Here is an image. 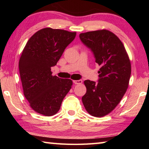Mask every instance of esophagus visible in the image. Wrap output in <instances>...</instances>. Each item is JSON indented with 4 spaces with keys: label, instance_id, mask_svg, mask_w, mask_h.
I'll use <instances>...</instances> for the list:
<instances>
[{
    "label": "esophagus",
    "instance_id": "1",
    "mask_svg": "<svg viewBox=\"0 0 149 149\" xmlns=\"http://www.w3.org/2000/svg\"><path fill=\"white\" fill-rule=\"evenodd\" d=\"M73 82H74V84L77 85V84H82L83 81H82L81 79H79V80H74V81H73Z\"/></svg>",
    "mask_w": 149,
    "mask_h": 149
}]
</instances>
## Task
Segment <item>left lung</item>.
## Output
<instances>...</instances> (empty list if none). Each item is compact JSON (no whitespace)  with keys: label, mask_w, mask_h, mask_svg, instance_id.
I'll return each instance as SVG.
<instances>
[{"label":"left lung","mask_w":149,"mask_h":149,"mask_svg":"<svg viewBox=\"0 0 149 149\" xmlns=\"http://www.w3.org/2000/svg\"><path fill=\"white\" fill-rule=\"evenodd\" d=\"M79 38L100 66L97 83L84 81L87 92L83 104L93 116H104L119 104L127 91L132 72L129 56L120 39L108 30L80 33Z\"/></svg>","instance_id":"1"}]
</instances>
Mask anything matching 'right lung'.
Wrapping results in <instances>:
<instances>
[{"mask_svg":"<svg viewBox=\"0 0 149 149\" xmlns=\"http://www.w3.org/2000/svg\"><path fill=\"white\" fill-rule=\"evenodd\" d=\"M76 32L42 29L31 37L19 58V70L24 94L35 112L46 116L58 112L72 81L52 75L51 67L56 65Z\"/></svg>","mask_w":149,"mask_h":149,"instance_id":"add662e5","label":"right lung"}]
</instances>
